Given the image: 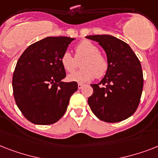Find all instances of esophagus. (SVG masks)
Here are the masks:
<instances>
[{"mask_svg": "<svg viewBox=\"0 0 158 158\" xmlns=\"http://www.w3.org/2000/svg\"><path fill=\"white\" fill-rule=\"evenodd\" d=\"M83 87H84V84H78V89H81Z\"/></svg>", "mask_w": 158, "mask_h": 158, "instance_id": "obj_1", "label": "esophagus"}]
</instances>
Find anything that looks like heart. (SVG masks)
I'll return each instance as SVG.
<instances>
[{"mask_svg":"<svg viewBox=\"0 0 158 158\" xmlns=\"http://www.w3.org/2000/svg\"><path fill=\"white\" fill-rule=\"evenodd\" d=\"M82 69L69 74V81L86 83L95 76L98 79L102 78L108 70V60L106 57L99 52L98 47L89 40H84L75 47L74 57L69 52H64L60 56V64L66 72L71 73L76 69L79 60Z\"/></svg>","mask_w":158,"mask_h":158,"instance_id":"heart-1","label":"heart"}]
</instances>
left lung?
<instances>
[{"label": "left lung", "mask_w": 158, "mask_h": 158, "mask_svg": "<svg viewBox=\"0 0 158 158\" xmlns=\"http://www.w3.org/2000/svg\"><path fill=\"white\" fill-rule=\"evenodd\" d=\"M107 56L108 70L102 81L91 84L93 95L88 99L97 117L108 123L120 122L136 111L139 104L143 76L139 58L127 43L110 35H91Z\"/></svg>", "instance_id": "left-lung-1"}]
</instances>
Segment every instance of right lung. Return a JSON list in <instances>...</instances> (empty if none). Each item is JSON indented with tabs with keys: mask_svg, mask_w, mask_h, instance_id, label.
Masks as SVG:
<instances>
[{
	"mask_svg": "<svg viewBox=\"0 0 158 158\" xmlns=\"http://www.w3.org/2000/svg\"><path fill=\"white\" fill-rule=\"evenodd\" d=\"M74 38L48 37L30 45L21 55L13 74L16 105L36 125H52L66 111L76 82L65 83L60 56Z\"/></svg>",
	"mask_w": 158,
	"mask_h": 158,
	"instance_id": "add662e5",
	"label": "right lung"
}]
</instances>
